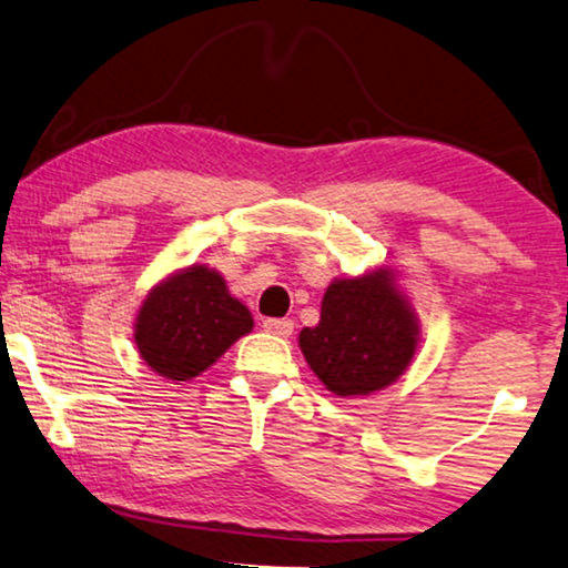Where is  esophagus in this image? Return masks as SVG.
I'll use <instances>...</instances> for the list:
<instances>
[{"label": "esophagus", "mask_w": 568, "mask_h": 568, "mask_svg": "<svg viewBox=\"0 0 568 568\" xmlns=\"http://www.w3.org/2000/svg\"><path fill=\"white\" fill-rule=\"evenodd\" d=\"M262 327L268 334H276V337H290L294 332V322L292 320H264Z\"/></svg>", "instance_id": "34e87169"}]
</instances>
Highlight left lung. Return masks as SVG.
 Here are the masks:
<instances>
[{"instance_id": "1", "label": "left lung", "mask_w": 568, "mask_h": 568, "mask_svg": "<svg viewBox=\"0 0 568 568\" xmlns=\"http://www.w3.org/2000/svg\"><path fill=\"white\" fill-rule=\"evenodd\" d=\"M417 317L389 268L334 278L317 327L300 332V347L329 393L359 397L393 385L417 349Z\"/></svg>"}]
</instances>
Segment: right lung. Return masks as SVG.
Returning a JSON list of instances; mask_svg holds the SVG:
<instances>
[{
	"label": "right lung",
	"mask_w": 568,
	"mask_h": 568,
	"mask_svg": "<svg viewBox=\"0 0 568 568\" xmlns=\"http://www.w3.org/2000/svg\"><path fill=\"white\" fill-rule=\"evenodd\" d=\"M254 320L216 268L193 264L148 292L135 320V345L145 365L173 383L199 377Z\"/></svg>",
	"instance_id": "1"
}]
</instances>
